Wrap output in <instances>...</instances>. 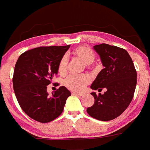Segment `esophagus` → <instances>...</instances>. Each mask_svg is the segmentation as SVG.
Returning a JSON list of instances; mask_svg holds the SVG:
<instances>
[{"mask_svg": "<svg viewBox=\"0 0 150 150\" xmlns=\"http://www.w3.org/2000/svg\"><path fill=\"white\" fill-rule=\"evenodd\" d=\"M72 95H76V96H84V95L83 94H81V93H78V92H72Z\"/></svg>", "mask_w": 150, "mask_h": 150, "instance_id": "34e87169", "label": "esophagus"}]
</instances>
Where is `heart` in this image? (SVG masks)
<instances>
[{
    "instance_id": "1",
    "label": "heart",
    "mask_w": 150,
    "mask_h": 150,
    "mask_svg": "<svg viewBox=\"0 0 150 150\" xmlns=\"http://www.w3.org/2000/svg\"><path fill=\"white\" fill-rule=\"evenodd\" d=\"M73 54L75 56L84 61L86 64H91L95 61V53L92 49L88 47L81 46L74 50ZM68 58L64 55L61 58L58 64V69L60 74H64L67 70ZM91 78L88 75H71L65 80L64 84L70 90L76 92H81L84 91L86 85L90 83Z\"/></svg>"
}]
</instances>
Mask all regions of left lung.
I'll return each mask as SVG.
<instances>
[{"label":"left lung","instance_id":"left-lung-1","mask_svg":"<svg viewBox=\"0 0 150 150\" xmlns=\"http://www.w3.org/2000/svg\"><path fill=\"white\" fill-rule=\"evenodd\" d=\"M93 49L100 56L104 69L91 85L93 90L107 89L103 95L92 92L95 103L86 109L92 118L102 121L115 119L132 102L137 86V71L129 54L116 46L98 45Z\"/></svg>","mask_w":150,"mask_h":150}]
</instances>
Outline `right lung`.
<instances>
[{
	"mask_svg": "<svg viewBox=\"0 0 150 150\" xmlns=\"http://www.w3.org/2000/svg\"><path fill=\"white\" fill-rule=\"evenodd\" d=\"M69 47H36L21 54L16 61L13 77L15 95L23 111L35 121L48 123L58 118L71 95L64 86L51 96L47 92V86L58 74L60 60Z\"/></svg>",
	"mask_w": 150,
	"mask_h": 150,
	"instance_id": "1",
	"label": "right lung"
}]
</instances>
